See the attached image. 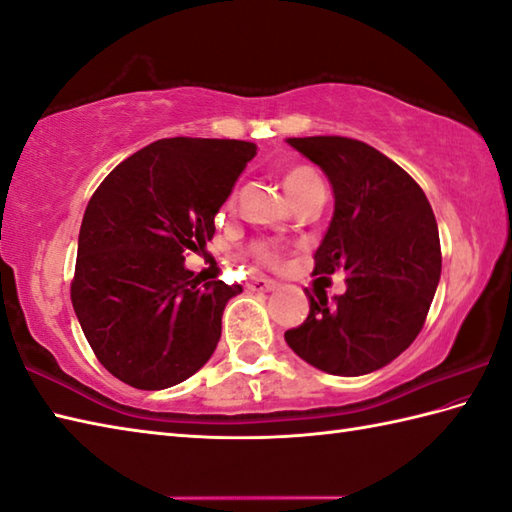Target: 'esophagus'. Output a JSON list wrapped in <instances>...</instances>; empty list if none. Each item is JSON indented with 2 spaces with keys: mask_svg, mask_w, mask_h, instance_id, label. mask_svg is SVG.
Segmentation results:
<instances>
[{
  "mask_svg": "<svg viewBox=\"0 0 512 512\" xmlns=\"http://www.w3.org/2000/svg\"><path fill=\"white\" fill-rule=\"evenodd\" d=\"M248 288L257 290V293H268V290H275L277 284L273 282V279H266V277H250Z\"/></svg>",
  "mask_w": 512,
  "mask_h": 512,
  "instance_id": "esophagus-1",
  "label": "esophagus"
}]
</instances>
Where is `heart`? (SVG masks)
<instances>
[{"instance_id":"heart-1","label":"heart","mask_w":512,"mask_h":512,"mask_svg":"<svg viewBox=\"0 0 512 512\" xmlns=\"http://www.w3.org/2000/svg\"><path fill=\"white\" fill-rule=\"evenodd\" d=\"M284 184H286L288 195L293 197V199H297L299 195L306 193V190H310V188L324 186L322 179H319V175L315 173L313 168H308V166H297L293 170H288ZM253 255L259 259V262H264V264H275L277 257H279L273 244H255L253 246Z\"/></svg>"}]
</instances>
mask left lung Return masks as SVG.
<instances>
[{
    "label": "left lung",
    "mask_w": 512,
    "mask_h": 512,
    "mask_svg": "<svg viewBox=\"0 0 512 512\" xmlns=\"http://www.w3.org/2000/svg\"><path fill=\"white\" fill-rule=\"evenodd\" d=\"M286 142L324 170L335 213L313 275L346 270V293H308L310 313L284 333L324 373L357 377L393 362L415 342L442 275L437 222L424 190L377 148L350 137Z\"/></svg>",
    "instance_id": "8db88e82"
}]
</instances>
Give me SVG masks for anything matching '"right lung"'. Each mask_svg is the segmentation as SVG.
<instances>
[{"instance_id": "add662e5", "label": "right lung", "mask_w": 512, "mask_h": 512, "mask_svg": "<svg viewBox=\"0 0 512 512\" xmlns=\"http://www.w3.org/2000/svg\"><path fill=\"white\" fill-rule=\"evenodd\" d=\"M255 153L239 139H157L90 197L70 299L99 364L124 384L175 386L215 353L242 286L202 284L184 259L213 239L215 215Z\"/></svg>"}]
</instances>
